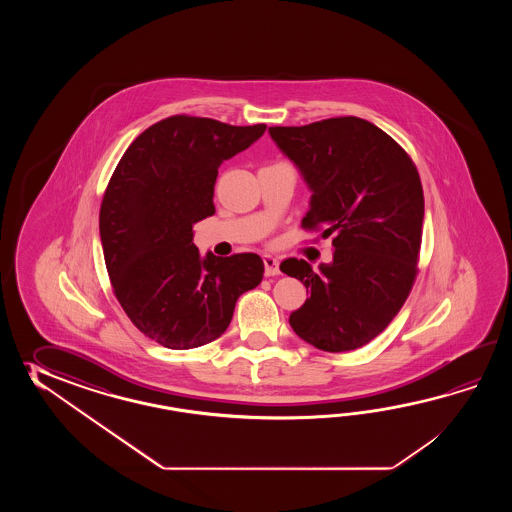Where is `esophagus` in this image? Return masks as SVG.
Masks as SVG:
<instances>
[{"label": "esophagus", "mask_w": 512, "mask_h": 512, "mask_svg": "<svg viewBox=\"0 0 512 512\" xmlns=\"http://www.w3.org/2000/svg\"><path fill=\"white\" fill-rule=\"evenodd\" d=\"M263 265H265L267 276H276L280 272V261L274 256H263Z\"/></svg>", "instance_id": "obj_1"}]
</instances>
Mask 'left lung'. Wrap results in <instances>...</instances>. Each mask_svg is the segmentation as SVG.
Returning a JSON list of instances; mask_svg holds the SVG:
<instances>
[{"instance_id":"obj_1","label":"left lung","mask_w":512,"mask_h":512,"mask_svg":"<svg viewBox=\"0 0 512 512\" xmlns=\"http://www.w3.org/2000/svg\"><path fill=\"white\" fill-rule=\"evenodd\" d=\"M311 190L304 229L333 236V261H282L309 298L289 316L307 344L340 353L382 333L412 291L425 197L417 168L388 133L359 117L269 128Z\"/></svg>"}]
</instances>
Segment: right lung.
Masks as SVG:
<instances>
[{"label": "right lung", "instance_id": "add662e5", "mask_svg": "<svg viewBox=\"0 0 512 512\" xmlns=\"http://www.w3.org/2000/svg\"><path fill=\"white\" fill-rule=\"evenodd\" d=\"M265 128L174 115L142 131L109 179L98 227L113 293L135 327L164 348L221 337L238 298L263 278L258 254L201 256L192 227L216 212L221 163Z\"/></svg>", "mask_w": 512, "mask_h": 512}]
</instances>
